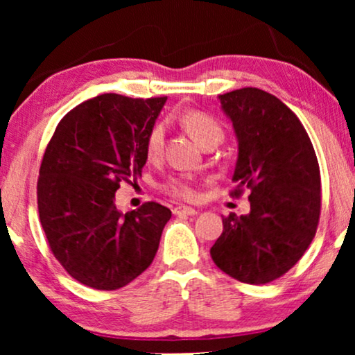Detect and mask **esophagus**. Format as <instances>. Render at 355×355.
Segmentation results:
<instances>
[{"mask_svg": "<svg viewBox=\"0 0 355 355\" xmlns=\"http://www.w3.org/2000/svg\"><path fill=\"white\" fill-rule=\"evenodd\" d=\"M173 213L176 216H192V215H197V210H196V208H192V207L178 205V207H174Z\"/></svg>", "mask_w": 355, "mask_h": 355, "instance_id": "obj_1", "label": "esophagus"}]
</instances>
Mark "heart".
Masks as SVG:
<instances>
[{"mask_svg":"<svg viewBox=\"0 0 355 355\" xmlns=\"http://www.w3.org/2000/svg\"><path fill=\"white\" fill-rule=\"evenodd\" d=\"M181 123L203 147L220 144L223 137H225L223 124L215 116L205 113V111H189L181 118ZM164 139H166V124L163 121H158V123H155L148 129L147 137H145V155H147L148 159H158L162 157ZM159 187H162L164 193L179 198V200H192V198H196V189L192 186L191 178L184 176V174H173Z\"/></svg>","mask_w":355,"mask_h":355,"instance_id":"1","label":"heart"}]
</instances>
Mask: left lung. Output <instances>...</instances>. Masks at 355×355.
Wrapping results in <instances>:
<instances>
[{"mask_svg": "<svg viewBox=\"0 0 355 355\" xmlns=\"http://www.w3.org/2000/svg\"><path fill=\"white\" fill-rule=\"evenodd\" d=\"M220 100L239 140L230 193L250 191V213L223 218L210 255L231 278L266 284L288 273L313 241L322 210L318 159L302 123L275 95L245 87Z\"/></svg>", "mask_w": 355, "mask_h": 355, "instance_id": "1", "label": "left lung"}]
</instances>
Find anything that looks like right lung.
<instances>
[{
  "label": "right lung",
  "instance_id": "obj_1",
  "mask_svg": "<svg viewBox=\"0 0 355 355\" xmlns=\"http://www.w3.org/2000/svg\"><path fill=\"white\" fill-rule=\"evenodd\" d=\"M166 96L103 94L72 108L43 153L37 181L38 215L62 268L98 291L124 288L152 265L171 210L145 202L123 215L114 205L121 182L147 163L145 137Z\"/></svg>",
  "mask_w": 355,
  "mask_h": 355
}]
</instances>
